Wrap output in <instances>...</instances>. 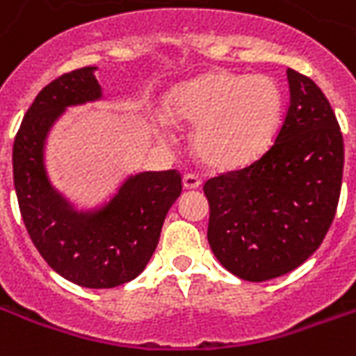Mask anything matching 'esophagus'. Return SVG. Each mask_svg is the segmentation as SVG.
<instances>
[{
    "label": "esophagus",
    "mask_w": 356,
    "mask_h": 356,
    "mask_svg": "<svg viewBox=\"0 0 356 356\" xmlns=\"http://www.w3.org/2000/svg\"><path fill=\"white\" fill-rule=\"evenodd\" d=\"M200 177L198 175H194V173H186L185 177H183V186L188 188V191H193V188H198L200 186Z\"/></svg>",
    "instance_id": "obj_1"
}]
</instances>
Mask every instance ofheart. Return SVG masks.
I'll return each mask as SVG.
<instances>
[{
  "instance_id": "b5f03b06",
  "label": "heart",
  "mask_w": 356,
  "mask_h": 356,
  "mask_svg": "<svg viewBox=\"0 0 356 356\" xmlns=\"http://www.w3.org/2000/svg\"><path fill=\"white\" fill-rule=\"evenodd\" d=\"M282 93L273 78L211 72L171 89V120L194 125V148L216 168L246 165L270 145L282 118ZM163 133L168 122H158Z\"/></svg>"
}]
</instances>
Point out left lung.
Returning <instances> with one entry per match:
<instances>
[{"instance_id":"8db88e82","label":"left lung","mask_w":356,"mask_h":356,"mask_svg":"<svg viewBox=\"0 0 356 356\" xmlns=\"http://www.w3.org/2000/svg\"><path fill=\"white\" fill-rule=\"evenodd\" d=\"M290 106L275 145L246 168L206 181L208 242L229 273L265 282L305 263L336 216L343 137L311 78L288 68Z\"/></svg>"}]
</instances>
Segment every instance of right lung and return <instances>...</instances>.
I'll return each instance as SVG.
<instances>
[{
	"mask_svg": "<svg viewBox=\"0 0 356 356\" xmlns=\"http://www.w3.org/2000/svg\"><path fill=\"white\" fill-rule=\"evenodd\" d=\"M97 66L60 76L38 93L13 145V179L22 221L53 270L83 288H116L137 278L154 254L163 219L181 196V175H127L101 204L78 208L53 185L45 150L66 110L104 99Z\"/></svg>",
	"mask_w": 356,
	"mask_h": 356,
	"instance_id": "obj_1",
	"label": "right lung"
}]
</instances>
